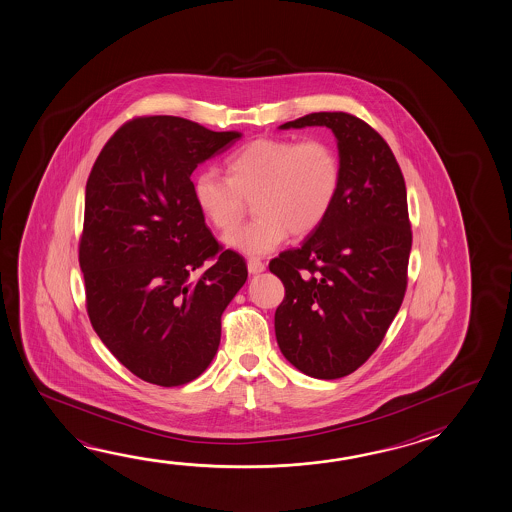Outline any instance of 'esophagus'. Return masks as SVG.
I'll return each mask as SVG.
<instances>
[{
	"instance_id": "esophagus-1",
	"label": "esophagus",
	"mask_w": 512,
	"mask_h": 512,
	"mask_svg": "<svg viewBox=\"0 0 512 512\" xmlns=\"http://www.w3.org/2000/svg\"><path fill=\"white\" fill-rule=\"evenodd\" d=\"M264 269H266V266H264V262H260L259 259L248 260V271H250L252 275H259Z\"/></svg>"
}]
</instances>
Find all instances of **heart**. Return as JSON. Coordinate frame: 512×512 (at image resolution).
<instances>
[{
    "mask_svg": "<svg viewBox=\"0 0 512 512\" xmlns=\"http://www.w3.org/2000/svg\"><path fill=\"white\" fill-rule=\"evenodd\" d=\"M228 176L201 171L194 185L199 212L217 230H230L253 199L250 223L225 235L235 252L260 257L284 243L287 234L307 235L322 225L338 198L340 156L325 140L296 142L259 138L226 160Z\"/></svg>",
    "mask_w": 512,
    "mask_h": 512,
    "instance_id": "b5f03b06",
    "label": "heart"
}]
</instances>
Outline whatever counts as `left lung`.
<instances>
[{
    "instance_id": "1",
    "label": "left lung",
    "mask_w": 512,
    "mask_h": 512,
    "mask_svg": "<svg viewBox=\"0 0 512 512\" xmlns=\"http://www.w3.org/2000/svg\"><path fill=\"white\" fill-rule=\"evenodd\" d=\"M313 126L336 138L340 190L322 225L269 262L286 287L275 334L284 358L305 376L338 379L372 356L403 304L412 230L403 174L385 140L341 111L278 129Z\"/></svg>"
}]
</instances>
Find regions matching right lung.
Listing matches in <instances>:
<instances>
[{"label":"right lung","instance_id":"add662e5","mask_svg":"<svg viewBox=\"0 0 512 512\" xmlns=\"http://www.w3.org/2000/svg\"><path fill=\"white\" fill-rule=\"evenodd\" d=\"M241 136L180 117L135 118L91 169L79 248L88 314L111 354L147 383L185 385L207 370L221 316L248 278L239 253L221 252L190 181Z\"/></svg>","mask_w":512,"mask_h":512}]
</instances>
